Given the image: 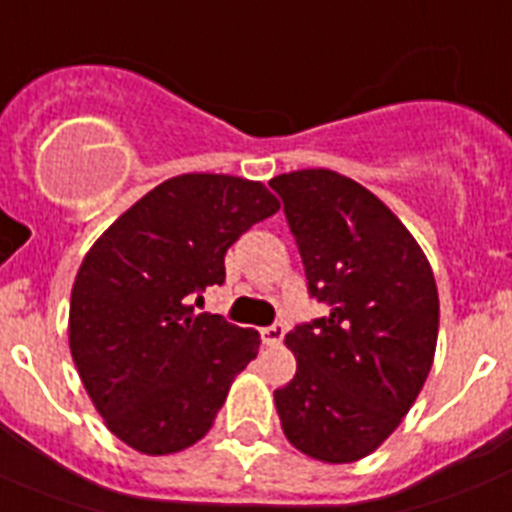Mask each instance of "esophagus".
I'll return each mask as SVG.
<instances>
[{"label":"esophagus","instance_id":"esophagus-1","mask_svg":"<svg viewBox=\"0 0 512 512\" xmlns=\"http://www.w3.org/2000/svg\"><path fill=\"white\" fill-rule=\"evenodd\" d=\"M282 337H285V327L282 324H272V327L261 329V342L264 345H280Z\"/></svg>","mask_w":512,"mask_h":512}]
</instances>
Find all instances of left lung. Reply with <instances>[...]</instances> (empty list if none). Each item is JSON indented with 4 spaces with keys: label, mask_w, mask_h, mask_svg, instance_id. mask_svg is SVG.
Masks as SVG:
<instances>
[{
    "label": "left lung",
    "mask_w": 512,
    "mask_h": 512,
    "mask_svg": "<svg viewBox=\"0 0 512 512\" xmlns=\"http://www.w3.org/2000/svg\"><path fill=\"white\" fill-rule=\"evenodd\" d=\"M269 185L301 251L308 295L329 306L285 335L298 369L274 390L282 432L308 458L353 463L398 429L429 377L437 282L416 238L356 180L298 170Z\"/></svg>",
    "instance_id": "8db88e82"
}]
</instances>
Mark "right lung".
I'll return each mask as SVG.
<instances>
[{
    "label": "right lung",
    "instance_id": "1",
    "mask_svg": "<svg viewBox=\"0 0 512 512\" xmlns=\"http://www.w3.org/2000/svg\"><path fill=\"white\" fill-rule=\"evenodd\" d=\"M280 201L246 177L177 175L135 201L96 240L70 295V353L117 439L180 453L214 424L259 332L193 314L225 282V253Z\"/></svg>",
    "mask_w": 512,
    "mask_h": 512
}]
</instances>
